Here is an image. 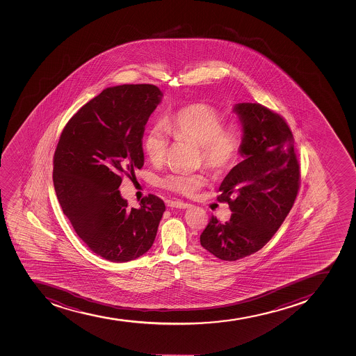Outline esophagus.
<instances>
[{
  "mask_svg": "<svg viewBox=\"0 0 356 356\" xmlns=\"http://www.w3.org/2000/svg\"><path fill=\"white\" fill-rule=\"evenodd\" d=\"M170 207H177V209H186V207H190V204L184 203V202H181V200H172L170 202Z\"/></svg>",
  "mask_w": 356,
  "mask_h": 356,
  "instance_id": "1",
  "label": "esophagus"
}]
</instances>
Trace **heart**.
<instances>
[{"label": "heart", "instance_id": "obj_1", "mask_svg": "<svg viewBox=\"0 0 356 356\" xmlns=\"http://www.w3.org/2000/svg\"><path fill=\"white\" fill-rule=\"evenodd\" d=\"M170 135L200 146L204 165L213 172L229 170L240 156V129L234 124H225L220 112L207 104L186 106L165 120V124L158 122L149 129L144 139V149L153 163L165 159ZM204 183L205 177L200 173L174 172L163 179L167 189L183 195H193Z\"/></svg>", "mask_w": 356, "mask_h": 356}]
</instances>
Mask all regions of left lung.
I'll use <instances>...</instances> for the list:
<instances>
[{"label":"left lung","instance_id":"obj_1","mask_svg":"<svg viewBox=\"0 0 356 356\" xmlns=\"http://www.w3.org/2000/svg\"><path fill=\"white\" fill-rule=\"evenodd\" d=\"M243 130L241 156L219 186V202L233 213L217 218L200 235L204 249L233 261L257 252L271 240L289 213L300 186V165L291 129L280 115L259 104L234 106Z\"/></svg>","mask_w":356,"mask_h":356}]
</instances>
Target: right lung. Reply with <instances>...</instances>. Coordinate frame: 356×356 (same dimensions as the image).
Here are the masks:
<instances>
[{"label": "right lung", "instance_id": "obj_1", "mask_svg": "<svg viewBox=\"0 0 356 356\" xmlns=\"http://www.w3.org/2000/svg\"><path fill=\"white\" fill-rule=\"evenodd\" d=\"M163 98L156 85L107 88L62 131L54 153L55 193L78 236L95 254L124 263L152 247L165 203L149 195L129 209L122 177L144 165L143 135Z\"/></svg>", "mask_w": 356, "mask_h": 356}]
</instances>
